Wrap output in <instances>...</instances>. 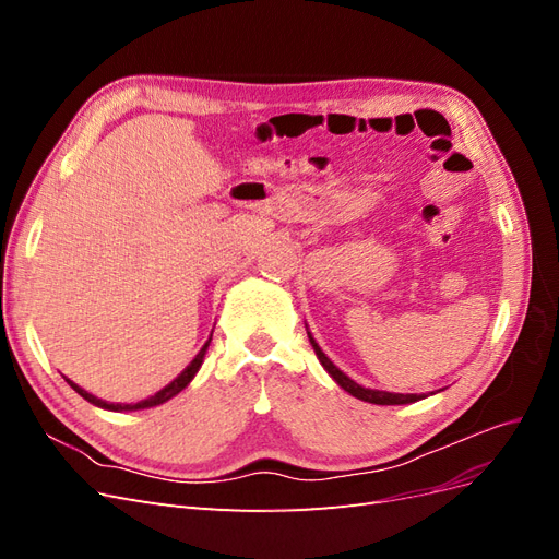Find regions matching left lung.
<instances>
[{"label": "left lung", "instance_id": "1", "mask_svg": "<svg viewBox=\"0 0 559 559\" xmlns=\"http://www.w3.org/2000/svg\"><path fill=\"white\" fill-rule=\"evenodd\" d=\"M308 337H310V345L317 354V359L321 361V366L326 368V373L341 384L347 394H352L354 399H361V401H368V403H378V405H401V403H415L419 399H425L421 394H392V392H380V389H368V386H361L354 382L352 378H347L341 368H337L324 352H321V347L314 343L312 333L308 331Z\"/></svg>", "mask_w": 559, "mask_h": 559}]
</instances>
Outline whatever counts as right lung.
I'll return each instance as SVG.
<instances>
[{"mask_svg":"<svg viewBox=\"0 0 559 559\" xmlns=\"http://www.w3.org/2000/svg\"><path fill=\"white\" fill-rule=\"evenodd\" d=\"M212 341V337H210ZM210 341L202 345V349L195 354V359L186 366L181 373L167 384V386H163L160 392H156L154 396H148V399H144V401H140V403H107V401H103V399H97V396H93V394H88L86 389H81L79 384H74L72 380H67V384H70L74 392L79 394V396H83L86 399L88 403H93V405H97V408H105V411H114V413H123V411H144V408H154V405H160V403H165V401H170L173 396H177L181 389H186L189 386V382L195 378V373L200 370V366H202V359H205V352H207V347H210Z\"/></svg>","mask_w":559,"mask_h":559,"instance_id":"add662e5","label":"right lung"}]
</instances>
